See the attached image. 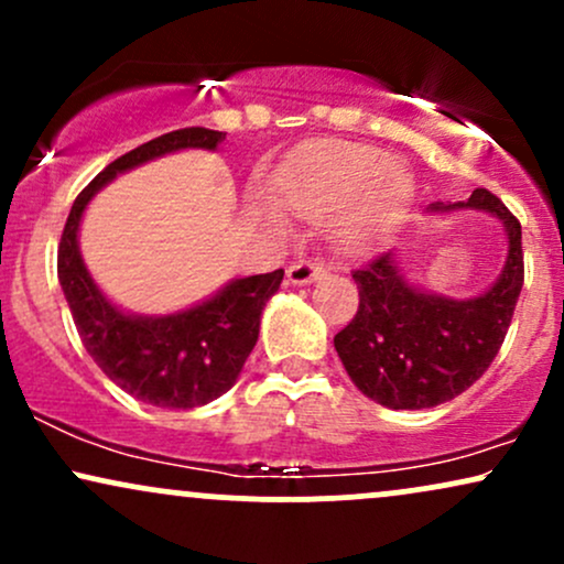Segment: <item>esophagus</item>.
Returning a JSON list of instances; mask_svg holds the SVG:
<instances>
[{"instance_id": "34e87169", "label": "esophagus", "mask_w": 564, "mask_h": 564, "mask_svg": "<svg viewBox=\"0 0 564 564\" xmlns=\"http://www.w3.org/2000/svg\"><path fill=\"white\" fill-rule=\"evenodd\" d=\"M326 275V264L321 260H300L294 264H289L286 270V281L291 286H307V283L318 281V278Z\"/></svg>"}]
</instances>
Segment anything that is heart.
<instances>
[{"label": "heart", "mask_w": 564, "mask_h": 564, "mask_svg": "<svg viewBox=\"0 0 564 564\" xmlns=\"http://www.w3.org/2000/svg\"><path fill=\"white\" fill-rule=\"evenodd\" d=\"M281 193L302 217L341 215L336 238L345 249L358 251L400 217L413 183L403 164L384 159L377 148L328 140L304 153Z\"/></svg>", "instance_id": "obj_1"}]
</instances>
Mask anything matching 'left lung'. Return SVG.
<instances>
[{
	"instance_id": "1",
	"label": "left lung",
	"mask_w": 564,
	"mask_h": 564,
	"mask_svg": "<svg viewBox=\"0 0 564 564\" xmlns=\"http://www.w3.org/2000/svg\"><path fill=\"white\" fill-rule=\"evenodd\" d=\"M480 209L501 219L509 254L501 275L471 300H451L408 283L394 251L355 270L358 313L334 336L349 379L366 398L394 411L435 408L469 390L494 364L520 300L522 228L501 198L477 187L467 200L430 204L445 215Z\"/></svg>"
}]
</instances>
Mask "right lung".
<instances>
[{
	"label": "right lung",
	"instance_id": "add662e5",
	"mask_svg": "<svg viewBox=\"0 0 564 564\" xmlns=\"http://www.w3.org/2000/svg\"><path fill=\"white\" fill-rule=\"evenodd\" d=\"M225 132L185 127L142 142L108 164L76 196L57 246V278L82 345L113 384L156 408H198L236 384L260 336L262 310L281 289L283 270L236 278L212 300L172 315H132L106 300L84 268L79 225L87 204L116 174L185 148L217 151Z\"/></svg>",
	"mask_w": 564,
	"mask_h": 564
}]
</instances>
